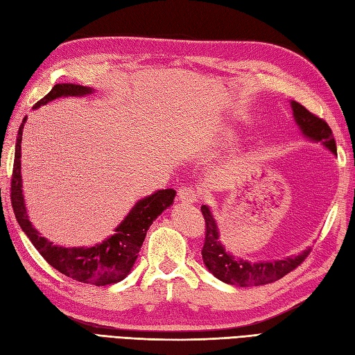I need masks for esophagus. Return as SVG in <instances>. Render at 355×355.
Returning a JSON list of instances; mask_svg holds the SVG:
<instances>
[{
	"label": "esophagus",
	"instance_id": "esophagus-1",
	"mask_svg": "<svg viewBox=\"0 0 355 355\" xmlns=\"http://www.w3.org/2000/svg\"><path fill=\"white\" fill-rule=\"evenodd\" d=\"M178 198H179L180 203L193 205V203L197 202L198 196L196 193V189H193V188H180L179 193H178Z\"/></svg>",
	"mask_w": 355,
	"mask_h": 355
}]
</instances>
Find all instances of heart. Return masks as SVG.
Masks as SVG:
<instances>
[{"instance_id":"b5f03b06","label":"heart","mask_w":355,"mask_h":355,"mask_svg":"<svg viewBox=\"0 0 355 355\" xmlns=\"http://www.w3.org/2000/svg\"><path fill=\"white\" fill-rule=\"evenodd\" d=\"M217 141H218L221 146H227V144L235 141V134H233V131H230V129L224 128V129H221V131L218 132Z\"/></svg>"}]
</instances>
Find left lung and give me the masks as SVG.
<instances>
[{"label":"left lung","mask_w":355,"mask_h":355,"mask_svg":"<svg viewBox=\"0 0 355 355\" xmlns=\"http://www.w3.org/2000/svg\"><path fill=\"white\" fill-rule=\"evenodd\" d=\"M291 107L293 111V120H295L304 138H307L309 141L321 143L325 149L330 150L333 155H337L334 137L327 122L312 114L295 101H291ZM202 214L206 223V236L202 250L203 263L218 280L233 284V286H261V284L279 280L302 263L310 252V248H306L304 252H301L297 256L284 257L280 261H244V259L235 257L229 253L226 247L221 244L218 224L215 221L209 206L203 205Z\"/></svg>","instance_id":"obj_1"}]
</instances>
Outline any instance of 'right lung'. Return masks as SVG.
Returning a JSON list of instances; mask_svg holds the SVG:
<instances>
[{
  "instance_id": "1",
  "label": "right lung",
  "mask_w": 355,
  "mask_h": 355,
  "mask_svg": "<svg viewBox=\"0 0 355 355\" xmlns=\"http://www.w3.org/2000/svg\"><path fill=\"white\" fill-rule=\"evenodd\" d=\"M94 93L92 87H84L80 84H55L45 98L40 99L33 110L46 105L51 101L67 96H87ZM27 117H24L18 131L15 148L13 178H12V206L21 229L30 238L33 245L42 254L45 261L54 266L57 271L66 277L81 283L105 286V284L123 280L131 272L138 257V252L143 245L149 227L153 220L173 205L176 191L175 189H158L153 194L140 198L132 209L128 212L122 223L114 229V235L108 236L101 244L93 247H62L55 245L43 238L33 227L28 218L27 206H25L22 193V175H21V141L24 125Z\"/></svg>"
}]
</instances>
